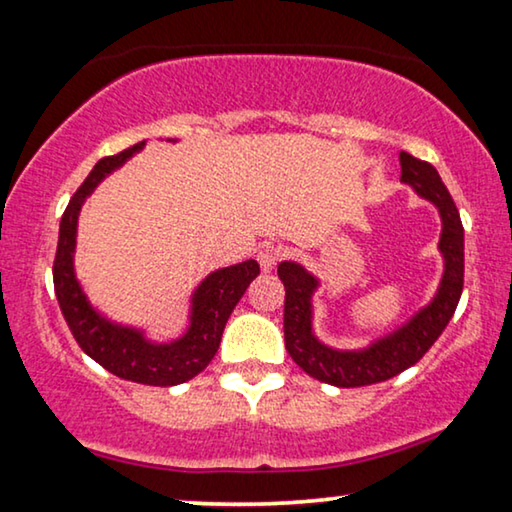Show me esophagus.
Wrapping results in <instances>:
<instances>
[{
  "label": "esophagus",
  "instance_id": "obj_1",
  "mask_svg": "<svg viewBox=\"0 0 512 512\" xmlns=\"http://www.w3.org/2000/svg\"><path fill=\"white\" fill-rule=\"evenodd\" d=\"M281 261V249L274 247V245H267L263 247L261 251H258V263H261V267L265 272L274 270V265H277Z\"/></svg>",
  "mask_w": 512,
  "mask_h": 512
}]
</instances>
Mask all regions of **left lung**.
<instances>
[{
    "label": "left lung",
    "mask_w": 512,
    "mask_h": 512,
    "mask_svg": "<svg viewBox=\"0 0 512 512\" xmlns=\"http://www.w3.org/2000/svg\"><path fill=\"white\" fill-rule=\"evenodd\" d=\"M400 180L412 185L423 199L435 203L442 215L439 251L444 254V277L435 300L396 332L368 345L366 350L327 348L311 332V295L318 288V279L311 277L302 265L290 261L279 263L277 272L286 288L283 338H286L288 355L304 373L334 387H366L407 371L442 336L460 302L462 283H465V229H462L460 212L430 162L403 151Z\"/></svg>",
    "instance_id": "1"
}]
</instances>
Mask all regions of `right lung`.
Returning <instances> with one entry per match:
<instances>
[{
  "label": "right lung",
  "instance_id": "add662e5",
  "mask_svg": "<svg viewBox=\"0 0 512 512\" xmlns=\"http://www.w3.org/2000/svg\"><path fill=\"white\" fill-rule=\"evenodd\" d=\"M141 148H144V141L116 155L102 157L86 176L80 190L73 194L59 224L57 256L52 267L54 293H57L59 309L64 313L68 329L93 361H98L102 368L121 380L151 384V387H174V384L192 380L210 364L222 341L226 320L240 297L245 295L249 283L258 277L261 267L256 261H245L206 277L192 297L190 329L174 343H151L137 329L114 325L93 311L73 270L77 215L93 187Z\"/></svg>",
  "mask_w": 512,
  "mask_h": 512
}]
</instances>
